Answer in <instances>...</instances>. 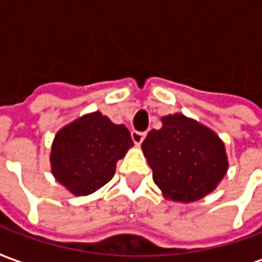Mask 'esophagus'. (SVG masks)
Here are the masks:
<instances>
[{
    "mask_svg": "<svg viewBox=\"0 0 262 262\" xmlns=\"http://www.w3.org/2000/svg\"><path fill=\"white\" fill-rule=\"evenodd\" d=\"M144 137H146V133H142V132H132V140L135 142V144H142Z\"/></svg>",
    "mask_w": 262,
    "mask_h": 262,
    "instance_id": "1",
    "label": "esophagus"
}]
</instances>
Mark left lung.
<instances>
[{
    "label": "left lung",
    "mask_w": 262,
    "mask_h": 262,
    "mask_svg": "<svg viewBox=\"0 0 262 262\" xmlns=\"http://www.w3.org/2000/svg\"><path fill=\"white\" fill-rule=\"evenodd\" d=\"M161 123V129L148 132L142 150L163 196L191 203L213 192L229 170L223 140L182 114L163 116Z\"/></svg>",
    "instance_id": "left-lung-1"
}]
</instances>
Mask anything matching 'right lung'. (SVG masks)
Instances as JSON below:
<instances>
[{
  "mask_svg": "<svg viewBox=\"0 0 262 262\" xmlns=\"http://www.w3.org/2000/svg\"><path fill=\"white\" fill-rule=\"evenodd\" d=\"M133 146L125 125H115L99 111L63 126L50 148L54 180L75 196L91 195L112 180L116 163Z\"/></svg>",
  "mask_w": 262,
  "mask_h": 262,
  "instance_id": "obj_1",
  "label": "right lung"
}]
</instances>
